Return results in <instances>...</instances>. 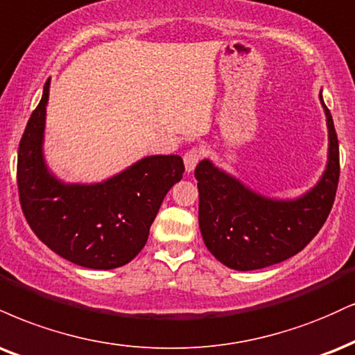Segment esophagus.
Masks as SVG:
<instances>
[{
	"label": "esophagus",
	"mask_w": 355,
	"mask_h": 355,
	"mask_svg": "<svg viewBox=\"0 0 355 355\" xmlns=\"http://www.w3.org/2000/svg\"><path fill=\"white\" fill-rule=\"evenodd\" d=\"M200 159H202V152H200V148H191L185 153V157H183V164H185V172L187 173H191L195 170L196 164H198Z\"/></svg>",
	"instance_id": "34e87169"
}]
</instances>
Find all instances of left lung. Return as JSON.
Instances as JSON below:
<instances>
[{
	"label": "left lung",
	"mask_w": 355,
	"mask_h": 355,
	"mask_svg": "<svg viewBox=\"0 0 355 355\" xmlns=\"http://www.w3.org/2000/svg\"><path fill=\"white\" fill-rule=\"evenodd\" d=\"M327 122V165L319 182L294 200H277L248 189L205 159L196 165L198 223L208 251L236 271H253L297 254L327 220L339 182V142L319 94Z\"/></svg>",
	"instance_id": "left-lung-1"
}]
</instances>
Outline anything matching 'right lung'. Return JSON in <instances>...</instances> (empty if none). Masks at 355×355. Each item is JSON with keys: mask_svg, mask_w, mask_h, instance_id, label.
<instances>
[{"mask_svg": "<svg viewBox=\"0 0 355 355\" xmlns=\"http://www.w3.org/2000/svg\"><path fill=\"white\" fill-rule=\"evenodd\" d=\"M46 80L18 150L19 202L36 236L67 261L91 270L121 268L142 251L165 195L183 177L178 155L144 157L99 183H66L46 165Z\"/></svg>", "mask_w": 355, "mask_h": 355, "instance_id": "1", "label": "right lung"}]
</instances>
